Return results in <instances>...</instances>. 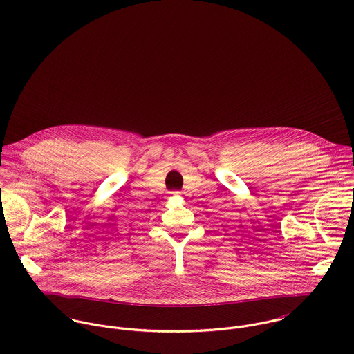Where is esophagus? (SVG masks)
<instances>
[{
  "label": "esophagus",
  "instance_id": "obj_1",
  "mask_svg": "<svg viewBox=\"0 0 354 354\" xmlns=\"http://www.w3.org/2000/svg\"><path fill=\"white\" fill-rule=\"evenodd\" d=\"M178 194H180V192H173V195H178Z\"/></svg>",
  "mask_w": 354,
  "mask_h": 354
}]
</instances>
